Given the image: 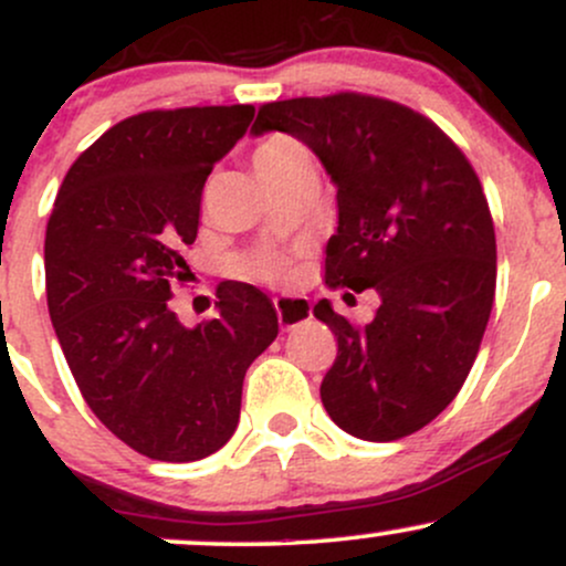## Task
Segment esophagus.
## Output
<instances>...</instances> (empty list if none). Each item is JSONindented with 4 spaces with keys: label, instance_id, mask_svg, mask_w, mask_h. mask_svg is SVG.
<instances>
[{
    "label": "esophagus",
    "instance_id": "esophagus-1",
    "mask_svg": "<svg viewBox=\"0 0 566 566\" xmlns=\"http://www.w3.org/2000/svg\"><path fill=\"white\" fill-rule=\"evenodd\" d=\"M274 308L282 327H295V324H301L311 316V305L305 297H274Z\"/></svg>",
    "mask_w": 566,
    "mask_h": 566
}]
</instances>
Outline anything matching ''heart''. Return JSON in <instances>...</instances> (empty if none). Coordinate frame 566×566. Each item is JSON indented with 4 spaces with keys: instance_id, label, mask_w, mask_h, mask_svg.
I'll use <instances>...</instances> for the list:
<instances>
[{
    "instance_id": "1",
    "label": "heart",
    "mask_w": 566,
    "mask_h": 566,
    "mask_svg": "<svg viewBox=\"0 0 566 566\" xmlns=\"http://www.w3.org/2000/svg\"><path fill=\"white\" fill-rule=\"evenodd\" d=\"M303 157H308V154H305V148L297 140L271 138L255 151V167H258V172L276 170V167H284V165H290V161H297ZM250 271L255 276L269 279V282H276V279H282L284 274H287V258L279 255V252H263V255L252 258Z\"/></svg>"
}]
</instances>
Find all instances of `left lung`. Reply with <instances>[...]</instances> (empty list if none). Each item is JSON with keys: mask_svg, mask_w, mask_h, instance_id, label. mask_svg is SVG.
<instances>
[{"mask_svg": "<svg viewBox=\"0 0 566 566\" xmlns=\"http://www.w3.org/2000/svg\"><path fill=\"white\" fill-rule=\"evenodd\" d=\"M271 129L303 140L337 188L324 282L380 295L365 327L314 305L337 337L322 405L356 439L409 437L463 388L490 322L497 247L482 184L428 116L386 97L263 103L252 133Z\"/></svg>", "mask_w": 566, "mask_h": 566, "instance_id": "obj_1", "label": "left lung"}]
</instances>
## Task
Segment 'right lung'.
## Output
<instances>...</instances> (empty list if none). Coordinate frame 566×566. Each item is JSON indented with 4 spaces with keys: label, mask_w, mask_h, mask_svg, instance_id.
Wrapping results in <instances>:
<instances>
[{
    "label": "right lung",
    "mask_w": 566,
    "mask_h": 566,
    "mask_svg": "<svg viewBox=\"0 0 566 566\" xmlns=\"http://www.w3.org/2000/svg\"><path fill=\"white\" fill-rule=\"evenodd\" d=\"M252 106L122 119L71 165L44 237L48 308L76 386L114 437L191 463L233 437L244 373L279 333L274 303L218 284V316L184 327L172 284L191 274L201 188L250 127Z\"/></svg>",
    "instance_id": "right-lung-1"
}]
</instances>
